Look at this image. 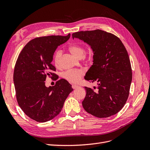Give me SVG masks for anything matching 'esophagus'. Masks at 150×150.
Segmentation results:
<instances>
[{"label":"esophagus","instance_id":"obj_1","mask_svg":"<svg viewBox=\"0 0 150 150\" xmlns=\"http://www.w3.org/2000/svg\"><path fill=\"white\" fill-rule=\"evenodd\" d=\"M72 88H73V89H76V88H79V86H77V85H75V84H72Z\"/></svg>","mask_w":150,"mask_h":150}]
</instances>
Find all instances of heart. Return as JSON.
<instances>
[{"label": "heart", "instance_id": "b5f03b06", "mask_svg": "<svg viewBox=\"0 0 150 150\" xmlns=\"http://www.w3.org/2000/svg\"><path fill=\"white\" fill-rule=\"evenodd\" d=\"M70 52L78 59H81L83 56L85 52L83 46L79 44H72L69 47ZM62 56L61 50H57L54 56V62L56 66H59L60 59ZM84 75V71L82 69H76L72 71H66L63 74V78L66 80L72 83H78Z\"/></svg>", "mask_w": 150, "mask_h": 150}]
</instances>
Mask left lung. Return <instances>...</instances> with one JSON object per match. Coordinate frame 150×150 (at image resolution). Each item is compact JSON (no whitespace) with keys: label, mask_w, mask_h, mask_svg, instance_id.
Returning a JSON list of instances; mask_svg holds the SVG:
<instances>
[{"label":"left lung","mask_w":150,"mask_h":150,"mask_svg":"<svg viewBox=\"0 0 150 150\" xmlns=\"http://www.w3.org/2000/svg\"><path fill=\"white\" fill-rule=\"evenodd\" d=\"M88 44L93 53V64L84 79L98 82V91L84 87L82 104L94 116L108 117L116 115L128 99L132 81L131 63L123 44L116 35L101 30L80 31L72 34Z\"/></svg>","instance_id":"1"}]
</instances>
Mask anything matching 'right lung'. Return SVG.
<instances>
[{"label":"right lung","instance_id":"add662e5","mask_svg":"<svg viewBox=\"0 0 150 150\" xmlns=\"http://www.w3.org/2000/svg\"><path fill=\"white\" fill-rule=\"evenodd\" d=\"M67 36L49 35L31 40L17 58L13 72V83L17 103L25 114L38 122L52 120L61 111L68 95L73 91L64 79L56 85L46 87L47 76L55 79L57 76L52 62L57 47L65 43Z\"/></svg>","mask_w":150,"mask_h":150}]
</instances>
